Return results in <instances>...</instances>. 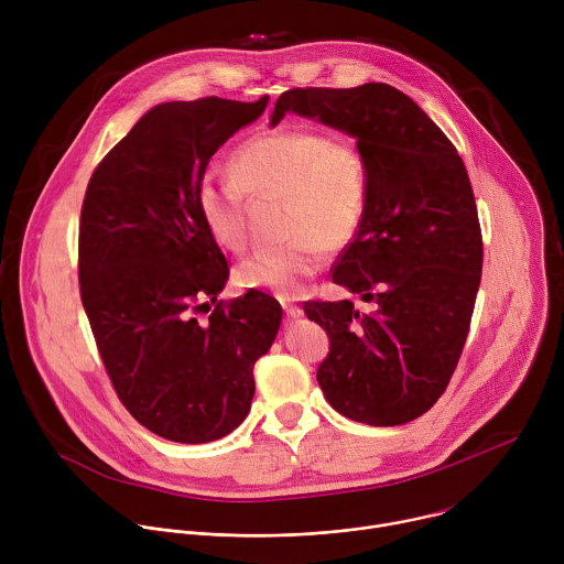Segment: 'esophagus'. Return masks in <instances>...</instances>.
Here are the masks:
<instances>
[{"label": "esophagus", "instance_id": "34e87169", "mask_svg": "<svg viewBox=\"0 0 564 564\" xmlns=\"http://www.w3.org/2000/svg\"><path fill=\"white\" fill-rule=\"evenodd\" d=\"M283 310H285L288 318H299L303 314V310L299 305H292V303H283Z\"/></svg>", "mask_w": 564, "mask_h": 564}]
</instances>
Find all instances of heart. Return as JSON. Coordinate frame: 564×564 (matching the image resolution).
<instances>
[{"label":"heart","mask_w":564,"mask_h":564,"mask_svg":"<svg viewBox=\"0 0 564 564\" xmlns=\"http://www.w3.org/2000/svg\"><path fill=\"white\" fill-rule=\"evenodd\" d=\"M368 192L370 167L355 142L290 127L240 144L229 178L203 176L196 207L216 243L240 252L248 246V196L285 198L290 240L240 261L236 281L240 288L292 299L324 265V248L341 250L355 238Z\"/></svg>","instance_id":"heart-1"}]
</instances>
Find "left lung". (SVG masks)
I'll return each mask as SVG.
<instances>
[{"instance_id": "left-lung-1", "label": "left lung", "mask_w": 564, "mask_h": 564, "mask_svg": "<svg viewBox=\"0 0 564 564\" xmlns=\"http://www.w3.org/2000/svg\"><path fill=\"white\" fill-rule=\"evenodd\" d=\"M288 111L352 135L370 167L366 216L333 281L372 310L305 301L307 318L330 339L316 381L348 420L413 422L453 377L481 279V231L466 167L444 131L383 83L290 89L270 124Z\"/></svg>"}]
</instances>
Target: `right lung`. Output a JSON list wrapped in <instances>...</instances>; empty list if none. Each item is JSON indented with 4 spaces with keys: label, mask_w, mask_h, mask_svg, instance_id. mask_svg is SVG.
Listing matches in <instances>:
<instances>
[{
    "label": "right lung",
    "mask_w": 564,
    "mask_h": 564,
    "mask_svg": "<svg viewBox=\"0 0 564 564\" xmlns=\"http://www.w3.org/2000/svg\"><path fill=\"white\" fill-rule=\"evenodd\" d=\"M268 100L153 107L85 194L79 296L124 409L170 442L207 444L248 417L254 364L281 326L279 301L259 290L216 301L229 268L196 207L209 158Z\"/></svg>",
    "instance_id": "1"
}]
</instances>
